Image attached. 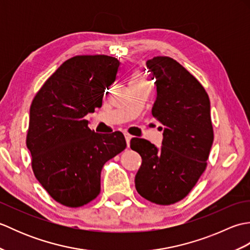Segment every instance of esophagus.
Instances as JSON below:
<instances>
[{
    "mask_svg": "<svg viewBox=\"0 0 250 250\" xmlns=\"http://www.w3.org/2000/svg\"><path fill=\"white\" fill-rule=\"evenodd\" d=\"M125 141H126V146H130V141L132 140V135H130V134H125Z\"/></svg>",
    "mask_w": 250,
    "mask_h": 250,
    "instance_id": "1",
    "label": "esophagus"
}]
</instances>
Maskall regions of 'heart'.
<instances>
[{"mask_svg": "<svg viewBox=\"0 0 250 250\" xmlns=\"http://www.w3.org/2000/svg\"><path fill=\"white\" fill-rule=\"evenodd\" d=\"M141 79H143V77L140 75V74H134L131 81H141Z\"/></svg>", "mask_w": 250, "mask_h": 250, "instance_id": "b5f03b06", "label": "heart"}]
</instances>
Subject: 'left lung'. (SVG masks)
I'll use <instances>...</instances> for the list:
<instances>
[{
  "mask_svg": "<svg viewBox=\"0 0 250 250\" xmlns=\"http://www.w3.org/2000/svg\"><path fill=\"white\" fill-rule=\"evenodd\" d=\"M156 79L152 116L164 125L162 146L132 139L131 148L142 157L135 188L143 198L160 205L184 199L206 167L214 141L210 102L202 84L168 57L146 62Z\"/></svg>",
  "mask_w": 250,
  "mask_h": 250,
  "instance_id": "obj_1",
  "label": "left lung"
}]
</instances>
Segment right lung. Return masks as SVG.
Here are the masks:
<instances>
[{
  "label": "right lung",
  "instance_id": "obj_1",
  "mask_svg": "<svg viewBox=\"0 0 250 250\" xmlns=\"http://www.w3.org/2000/svg\"><path fill=\"white\" fill-rule=\"evenodd\" d=\"M119 66L109 56L71 58L32 102L26 136L32 168L51 198L65 206H83L97 198L103 166L126 146L121 132L95 133L83 119L102 106Z\"/></svg>",
  "mask_w": 250,
  "mask_h": 250
}]
</instances>
